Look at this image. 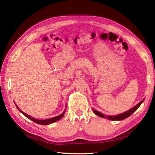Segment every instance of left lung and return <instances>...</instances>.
I'll list each match as a JSON object with an SVG mask.
<instances>
[{"instance_id":"8db88e82","label":"left lung","mask_w":155,"mask_h":155,"mask_svg":"<svg viewBox=\"0 0 155 155\" xmlns=\"http://www.w3.org/2000/svg\"><path fill=\"white\" fill-rule=\"evenodd\" d=\"M143 101H144V99L141 101L139 104H137L135 107H134L133 108H131V109L126 111L125 113H124L123 114L116 115V116H106V115L102 114L101 113H100V112H98L96 110L93 109V113L98 117H103V118H107V119L110 120H122L125 119V118H128V117H130V115L132 114L134 111L138 109V108L140 107V105L143 103Z\"/></svg>"}]
</instances>
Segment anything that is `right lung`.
<instances>
[{
	"mask_svg": "<svg viewBox=\"0 0 155 155\" xmlns=\"http://www.w3.org/2000/svg\"><path fill=\"white\" fill-rule=\"evenodd\" d=\"M16 108H17L19 110V111L21 112V113H22L23 114H24L26 117H27V118H29V119H30V120H32V121H34L35 123H36L39 124H42V125L50 124H51V123H54V122H56V121L59 120L61 119V118L63 117L64 114V113H65V111H66V109H65V110L63 111V113H62V114H61L60 115H58V116H57V117H53V118H49V119L38 120V119H35V118H34L33 117L29 116V115H28V114H26L25 113H24V112L22 111L21 109H19V108H18L17 106H16Z\"/></svg>",
	"mask_w": 155,
	"mask_h": 155,
	"instance_id": "1",
	"label": "right lung"
}]
</instances>
